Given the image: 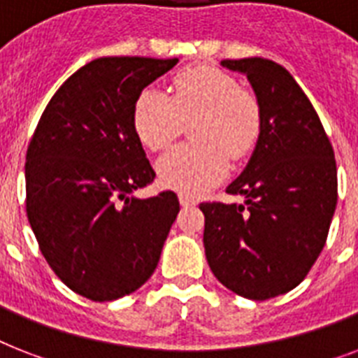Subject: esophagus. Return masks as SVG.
Here are the masks:
<instances>
[{
    "mask_svg": "<svg viewBox=\"0 0 358 358\" xmlns=\"http://www.w3.org/2000/svg\"><path fill=\"white\" fill-rule=\"evenodd\" d=\"M178 199H180V204H182L184 208L195 206V204H196V199H195V196H191V195H184V193H180Z\"/></svg>",
    "mask_w": 358,
    "mask_h": 358,
    "instance_id": "obj_1",
    "label": "esophagus"
}]
</instances>
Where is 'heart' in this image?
Listing matches in <instances>:
<instances>
[{
  "instance_id": "obj_1",
  "label": "heart",
  "mask_w": 358,
  "mask_h": 358,
  "mask_svg": "<svg viewBox=\"0 0 358 358\" xmlns=\"http://www.w3.org/2000/svg\"><path fill=\"white\" fill-rule=\"evenodd\" d=\"M135 135L148 150H163L191 122L193 143L159 157L163 187L201 195L229 173V156L241 159L255 148L262 129L260 103L238 81L215 66H189L173 78L171 96L146 87L134 103Z\"/></svg>"
}]
</instances>
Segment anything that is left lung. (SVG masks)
<instances>
[{
	"mask_svg": "<svg viewBox=\"0 0 358 358\" xmlns=\"http://www.w3.org/2000/svg\"><path fill=\"white\" fill-rule=\"evenodd\" d=\"M221 66L247 76L262 129L227 187L243 204H201L206 260L230 292L266 301L299 286L322 252L338 201L336 162L316 109L284 66L262 57Z\"/></svg>",
	"mask_w": 358,
	"mask_h": 358,
	"instance_id": "1",
	"label": "left lung"
}]
</instances>
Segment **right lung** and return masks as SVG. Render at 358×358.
Segmentation results:
<instances>
[{
  "mask_svg": "<svg viewBox=\"0 0 358 358\" xmlns=\"http://www.w3.org/2000/svg\"><path fill=\"white\" fill-rule=\"evenodd\" d=\"M178 59L100 57L59 87L25 156V210L42 255L91 301L131 294L157 267L178 196L135 189L156 173L135 135L134 103Z\"/></svg>",
  "mask_w": 358,
  "mask_h": 358,
  "instance_id": "right-lung-1",
  "label": "right lung"
}]
</instances>
